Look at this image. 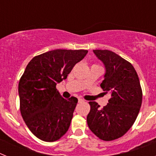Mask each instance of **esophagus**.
Segmentation results:
<instances>
[{
  "instance_id": "esophagus-1",
  "label": "esophagus",
  "mask_w": 156,
  "mask_h": 156,
  "mask_svg": "<svg viewBox=\"0 0 156 156\" xmlns=\"http://www.w3.org/2000/svg\"><path fill=\"white\" fill-rule=\"evenodd\" d=\"M78 101H79V103H81V102H83V101H84V100L82 98H78Z\"/></svg>"
}]
</instances>
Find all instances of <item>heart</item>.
Instances as JSON below:
<instances>
[{"label": "heart", "instance_id": "1", "mask_svg": "<svg viewBox=\"0 0 156 156\" xmlns=\"http://www.w3.org/2000/svg\"><path fill=\"white\" fill-rule=\"evenodd\" d=\"M94 66H99V65H98V64H94Z\"/></svg>", "mask_w": 156, "mask_h": 156}]
</instances>
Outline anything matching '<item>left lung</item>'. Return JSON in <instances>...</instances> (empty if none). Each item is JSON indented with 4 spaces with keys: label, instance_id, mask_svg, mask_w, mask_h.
Returning a JSON list of instances; mask_svg holds the SVG:
<instances>
[{
    "label": "left lung",
    "instance_id": "obj_1",
    "mask_svg": "<svg viewBox=\"0 0 156 156\" xmlns=\"http://www.w3.org/2000/svg\"><path fill=\"white\" fill-rule=\"evenodd\" d=\"M94 52L105 66L101 87L111 98L102 108L97 102L89 101L90 109L87 121L99 139L111 141L122 137L134 123L142 102V89L131 63L111 51Z\"/></svg>",
    "mask_w": 156,
    "mask_h": 156
}]
</instances>
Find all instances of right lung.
Returning a JSON list of instances; mask_svg holds the SVG:
<instances>
[{"label":"right lung","instance_id":"obj_1","mask_svg":"<svg viewBox=\"0 0 156 156\" xmlns=\"http://www.w3.org/2000/svg\"><path fill=\"white\" fill-rule=\"evenodd\" d=\"M87 52L57 49L35 56L27 65L19 83L20 112L37 138L53 142L68 131L78 99L63 98L56 85Z\"/></svg>","mask_w":156,"mask_h":156}]
</instances>
